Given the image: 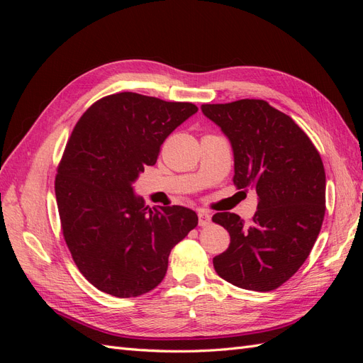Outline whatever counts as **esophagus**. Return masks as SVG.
Instances as JSON below:
<instances>
[{
	"instance_id": "34e87169",
	"label": "esophagus",
	"mask_w": 363,
	"mask_h": 363,
	"mask_svg": "<svg viewBox=\"0 0 363 363\" xmlns=\"http://www.w3.org/2000/svg\"><path fill=\"white\" fill-rule=\"evenodd\" d=\"M211 219H212V216L207 211H199V223L201 227H206L211 224Z\"/></svg>"
}]
</instances>
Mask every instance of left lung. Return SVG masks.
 Returning <instances> with one entry per match:
<instances>
[{
  "mask_svg": "<svg viewBox=\"0 0 363 363\" xmlns=\"http://www.w3.org/2000/svg\"><path fill=\"white\" fill-rule=\"evenodd\" d=\"M228 138L233 183L257 194L250 223L218 212L212 221L230 235L213 257L218 276L238 288L268 292L289 280L311 255L325 213V171L320 152L294 119L263 100L203 104Z\"/></svg>",
  "mask_w": 363,
  "mask_h": 363,
  "instance_id": "8db88e82",
  "label": "left lung"
}]
</instances>
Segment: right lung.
Returning a JSON list of instances; mask_svg holds the SVG:
<instances>
[{"instance_id":"obj_1","label":"right lung","mask_w":363,"mask_h":363,"mask_svg":"<svg viewBox=\"0 0 363 363\" xmlns=\"http://www.w3.org/2000/svg\"><path fill=\"white\" fill-rule=\"evenodd\" d=\"M196 111L192 103L119 92L94 103L75 124L54 188L65 242L96 289L118 298L155 289L171 250L199 224L191 208L151 211L133 191L163 140Z\"/></svg>"}]
</instances>
